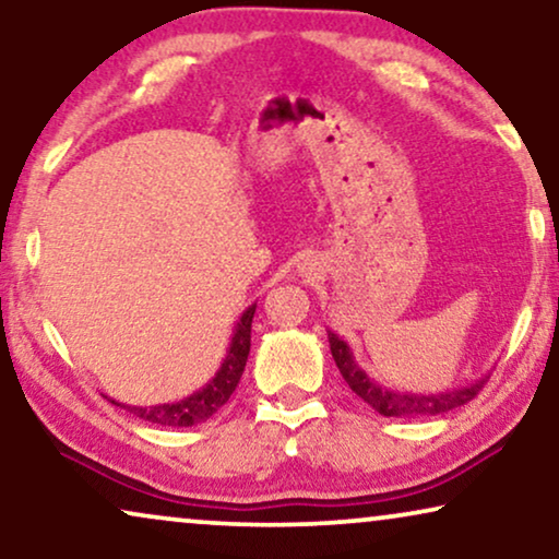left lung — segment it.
Instances as JSON below:
<instances>
[{
  "instance_id": "obj_1",
  "label": "left lung",
  "mask_w": 559,
  "mask_h": 559,
  "mask_svg": "<svg viewBox=\"0 0 559 559\" xmlns=\"http://www.w3.org/2000/svg\"><path fill=\"white\" fill-rule=\"evenodd\" d=\"M328 343H331V354L335 358V366H338L341 377L346 379L350 392L369 404L373 412L384 417H435L445 415L450 409L463 407L468 404L473 396L480 392V386L486 384V379L473 381L468 386H455L445 389V392L435 394H417V392H396V389L381 386L379 381L369 379L361 366L356 364L354 350L348 348V343L338 338L333 331H328Z\"/></svg>"
}]
</instances>
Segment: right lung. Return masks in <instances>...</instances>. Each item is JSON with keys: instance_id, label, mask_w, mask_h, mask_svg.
Returning <instances> with one entry per match:
<instances>
[{"instance_id": "add662e5", "label": "right lung", "mask_w": 559, "mask_h": 559, "mask_svg": "<svg viewBox=\"0 0 559 559\" xmlns=\"http://www.w3.org/2000/svg\"><path fill=\"white\" fill-rule=\"evenodd\" d=\"M254 310H257V302L249 305V308L241 312L239 323H236L231 346L226 350L224 364H221L216 377H213L203 389H198V392H193L190 396H182L178 402L155 404V407H129V404H119L114 400L111 404L129 409L132 415L144 419V423L163 425V427H193L198 423H205V419L216 415V412L231 400L234 389L239 386V379L243 373V366H247L249 348H251V320H254Z\"/></svg>"}]
</instances>
